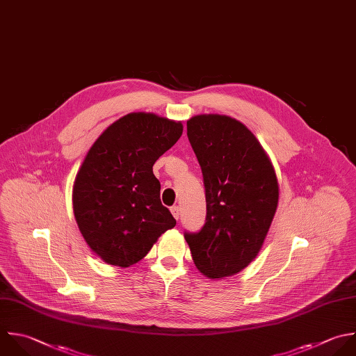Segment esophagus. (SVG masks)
<instances>
[{"instance_id": "esophagus-1", "label": "esophagus", "mask_w": 356, "mask_h": 356, "mask_svg": "<svg viewBox=\"0 0 356 356\" xmlns=\"http://www.w3.org/2000/svg\"><path fill=\"white\" fill-rule=\"evenodd\" d=\"M179 211H181V210H179L178 206H172V207H171V213H172V216H174L175 220L179 218Z\"/></svg>"}]
</instances>
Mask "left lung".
Segmentation results:
<instances>
[{"instance_id":"left-lung-1","label":"left lung","mask_w":356,"mask_h":356,"mask_svg":"<svg viewBox=\"0 0 356 356\" xmlns=\"http://www.w3.org/2000/svg\"><path fill=\"white\" fill-rule=\"evenodd\" d=\"M186 128L203 172L207 214L203 228L185 239L204 277H229L263 246L278 206L275 170L257 138L235 118L200 114Z\"/></svg>"}]
</instances>
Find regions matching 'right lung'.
<instances>
[{
	"mask_svg": "<svg viewBox=\"0 0 356 356\" xmlns=\"http://www.w3.org/2000/svg\"><path fill=\"white\" fill-rule=\"evenodd\" d=\"M184 131L181 121L131 113L113 122L89 149L74 182L79 231L104 263L142 260L177 221L160 200L153 164Z\"/></svg>",
	"mask_w": 356,
	"mask_h": 356,
	"instance_id": "right-lung-1",
	"label": "right lung"
}]
</instances>
